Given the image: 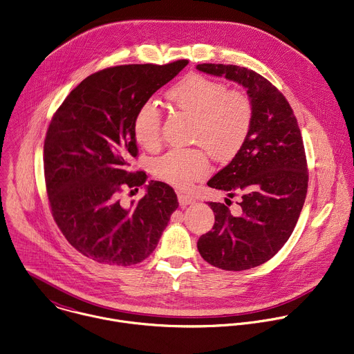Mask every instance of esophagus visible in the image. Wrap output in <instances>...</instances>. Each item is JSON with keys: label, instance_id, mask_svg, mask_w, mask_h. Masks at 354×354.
I'll return each mask as SVG.
<instances>
[{"label": "esophagus", "instance_id": "obj_1", "mask_svg": "<svg viewBox=\"0 0 354 354\" xmlns=\"http://www.w3.org/2000/svg\"><path fill=\"white\" fill-rule=\"evenodd\" d=\"M178 200H179V204L182 207H186V205H190V204H194L196 203V198L189 196V194H185V193H179L178 194Z\"/></svg>", "mask_w": 354, "mask_h": 354}]
</instances>
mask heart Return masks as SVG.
<instances>
[{
  "label": "heart",
  "mask_w": 354,
  "mask_h": 354,
  "mask_svg": "<svg viewBox=\"0 0 354 354\" xmlns=\"http://www.w3.org/2000/svg\"><path fill=\"white\" fill-rule=\"evenodd\" d=\"M168 99L180 110L194 115L193 140L215 158L229 160L247 139L252 107L239 91H227L215 80L189 74L169 91ZM133 136L145 149H154L161 140V113L154 102L139 106L132 122ZM156 175L164 182L189 189L193 182L209 174V160L201 149H172L154 164Z\"/></svg>",
  "instance_id": "b5f03b06"
}]
</instances>
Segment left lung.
I'll return each mask as SVG.
<instances>
[{
    "label": "left lung",
    "instance_id": "8db88e82",
    "mask_svg": "<svg viewBox=\"0 0 354 354\" xmlns=\"http://www.w3.org/2000/svg\"><path fill=\"white\" fill-rule=\"evenodd\" d=\"M197 70L243 85L252 107L245 142L207 183L227 192L230 198L240 193V215H233L225 204L208 203L215 225L197 243L209 265L247 270L272 259L294 232L309 180L304 140L290 103L261 74L214 63L197 64Z\"/></svg>",
    "mask_w": 354,
    "mask_h": 354
}]
</instances>
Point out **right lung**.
<instances>
[{"instance_id":"add662e5","label":"right lung","mask_w":354,"mask_h":354,"mask_svg":"<svg viewBox=\"0 0 354 354\" xmlns=\"http://www.w3.org/2000/svg\"><path fill=\"white\" fill-rule=\"evenodd\" d=\"M187 63L100 70L81 81L53 114L44 143L46 193L56 225L84 257L129 266L156 250L179 205L174 189L150 180L145 197L129 205L118 194L138 190L147 179L143 171H128V160L138 154L136 110Z\"/></svg>"}]
</instances>
